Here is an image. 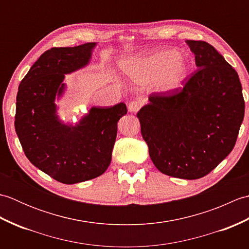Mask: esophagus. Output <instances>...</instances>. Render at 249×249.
Wrapping results in <instances>:
<instances>
[{"mask_svg": "<svg viewBox=\"0 0 249 249\" xmlns=\"http://www.w3.org/2000/svg\"><path fill=\"white\" fill-rule=\"evenodd\" d=\"M142 107V102L140 100H133V102H130L128 105V110L130 112H137V111H139V109Z\"/></svg>", "mask_w": 249, "mask_h": 249, "instance_id": "obj_1", "label": "esophagus"}]
</instances>
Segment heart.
I'll return each instance as SVG.
<instances>
[{
  "instance_id": "b5f03b06",
  "label": "heart",
  "mask_w": 249,
  "mask_h": 249,
  "mask_svg": "<svg viewBox=\"0 0 249 249\" xmlns=\"http://www.w3.org/2000/svg\"><path fill=\"white\" fill-rule=\"evenodd\" d=\"M189 62L177 50L160 49L127 61L124 70L137 83L156 80L160 92H173L182 88L189 72Z\"/></svg>"
}]
</instances>
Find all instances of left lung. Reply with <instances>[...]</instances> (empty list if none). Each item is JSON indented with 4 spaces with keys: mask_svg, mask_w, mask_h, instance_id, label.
Returning a JSON list of instances; mask_svg holds the SVG:
<instances>
[{
    "mask_svg": "<svg viewBox=\"0 0 249 249\" xmlns=\"http://www.w3.org/2000/svg\"><path fill=\"white\" fill-rule=\"evenodd\" d=\"M198 70L183 89L152 93L137 113L150 157L161 173L197 179L235 145L245 102L235 70L213 46L186 40Z\"/></svg>",
    "mask_w": 249,
    "mask_h": 249,
    "instance_id": "8db88e82",
    "label": "left lung"
}]
</instances>
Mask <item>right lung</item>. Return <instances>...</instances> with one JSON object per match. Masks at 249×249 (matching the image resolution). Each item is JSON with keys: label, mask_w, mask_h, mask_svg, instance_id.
Returning <instances> with one entry per match:
<instances>
[{"label": "right lung", "mask_w": 249, "mask_h": 249, "mask_svg": "<svg viewBox=\"0 0 249 249\" xmlns=\"http://www.w3.org/2000/svg\"><path fill=\"white\" fill-rule=\"evenodd\" d=\"M96 43L51 48L39 56L21 80L16 103L15 128L28 160L63 184L97 178L111 162L118 122L127 113L124 103L92 107L72 125L56 114L65 92V75L89 64Z\"/></svg>", "instance_id": "1"}]
</instances>
